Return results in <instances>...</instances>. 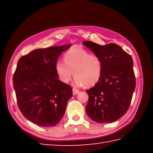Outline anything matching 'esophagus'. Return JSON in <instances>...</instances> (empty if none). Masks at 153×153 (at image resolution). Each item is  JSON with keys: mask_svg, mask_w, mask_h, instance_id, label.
<instances>
[{"mask_svg": "<svg viewBox=\"0 0 153 153\" xmlns=\"http://www.w3.org/2000/svg\"><path fill=\"white\" fill-rule=\"evenodd\" d=\"M79 92V90H77L76 89H75V88H73V95H76V94H77Z\"/></svg>", "mask_w": 153, "mask_h": 153, "instance_id": "34e87169", "label": "esophagus"}]
</instances>
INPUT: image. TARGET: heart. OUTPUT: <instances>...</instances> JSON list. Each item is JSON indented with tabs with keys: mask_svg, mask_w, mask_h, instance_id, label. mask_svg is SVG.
Segmentation results:
<instances>
[{
	"mask_svg": "<svg viewBox=\"0 0 153 153\" xmlns=\"http://www.w3.org/2000/svg\"><path fill=\"white\" fill-rule=\"evenodd\" d=\"M64 59L65 62L58 61L55 65L58 78L62 83L69 82L74 73L77 85L89 87L95 85L102 76L101 60L82 48H71L64 55Z\"/></svg>",
	"mask_w": 153,
	"mask_h": 153,
	"instance_id": "obj_1",
	"label": "heart"
}]
</instances>
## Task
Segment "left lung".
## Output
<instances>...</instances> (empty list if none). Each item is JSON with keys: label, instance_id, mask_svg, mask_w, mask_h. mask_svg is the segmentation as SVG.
<instances>
[{"label": "left lung", "instance_id": "1", "mask_svg": "<svg viewBox=\"0 0 153 153\" xmlns=\"http://www.w3.org/2000/svg\"><path fill=\"white\" fill-rule=\"evenodd\" d=\"M83 45L100 58L102 72L99 81L87 90L85 110L93 121L112 123L126 113L135 88L131 56L114 43L100 45L85 41Z\"/></svg>", "mask_w": 153, "mask_h": 153}]
</instances>
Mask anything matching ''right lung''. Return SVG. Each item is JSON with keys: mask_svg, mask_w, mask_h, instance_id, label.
<instances>
[{"mask_svg": "<svg viewBox=\"0 0 153 153\" xmlns=\"http://www.w3.org/2000/svg\"><path fill=\"white\" fill-rule=\"evenodd\" d=\"M70 46L35 49L18 62L13 85L18 108L35 125L58 124L73 95L71 86L59 80L55 70L58 56Z\"/></svg>", "mask_w": 153, "mask_h": 153, "instance_id": "right-lung-1", "label": "right lung"}]
</instances>
